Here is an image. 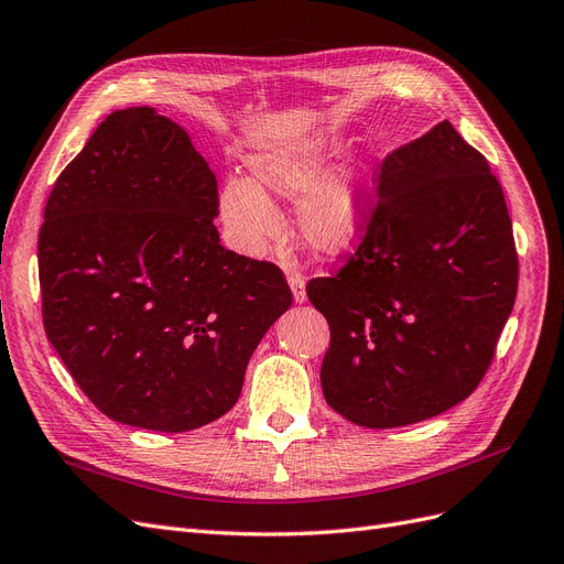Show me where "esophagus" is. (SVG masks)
Wrapping results in <instances>:
<instances>
[{
    "instance_id": "obj_1",
    "label": "esophagus",
    "mask_w": 564,
    "mask_h": 564,
    "mask_svg": "<svg viewBox=\"0 0 564 564\" xmlns=\"http://www.w3.org/2000/svg\"><path fill=\"white\" fill-rule=\"evenodd\" d=\"M288 283L290 290H293V297L295 302H306V288H304V276L297 274V271H288Z\"/></svg>"
}]
</instances>
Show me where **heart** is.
I'll use <instances>...</instances> for the list:
<instances>
[{
	"label": "heart",
	"mask_w": 564,
	"mask_h": 564,
	"mask_svg": "<svg viewBox=\"0 0 564 564\" xmlns=\"http://www.w3.org/2000/svg\"><path fill=\"white\" fill-rule=\"evenodd\" d=\"M333 156L335 144L325 138L252 154L250 177H227L217 198L229 243L243 256H260L281 229L271 196L285 202L300 197L293 234L306 250L321 258L356 250L368 225L366 163L347 161L328 171Z\"/></svg>",
	"instance_id": "b5f03b06"
}]
</instances>
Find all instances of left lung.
Masks as SVG:
<instances>
[{
	"label": "left lung",
	"instance_id": "1",
	"mask_svg": "<svg viewBox=\"0 0 564 564\" xmlns=\"http://www.w3.org/2000/svg\"><path fill=\"white\" fill-rule=\"evenodd\" d=\"M518 256L499 180L449 121L393 150L358 250L306 295L330 325L328 405L393 429L476 391L516 302Z\"/></svg>",
	"mask_w": 564,
	"mask_h": 564
}]
</instances>
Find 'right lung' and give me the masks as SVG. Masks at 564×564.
<instances>
[{
  "instance_id": "1",
  "label": "right lung",
  "mask_w": 564,
  "mask_h": 564,
  "mask_svg": "<svg viewBox=\"0 0 564 564\" xmlns=\"http://www.w3.org/2000/svg\"><path fill=\"white\" fill-rule=\"evenodd\" d=\"M217 180L154 107L107 117L44 208V330L102 414L183 433L239 401L248 360L293 304L283 271L223 248Z\"/></svg>"
}]
</instances>
